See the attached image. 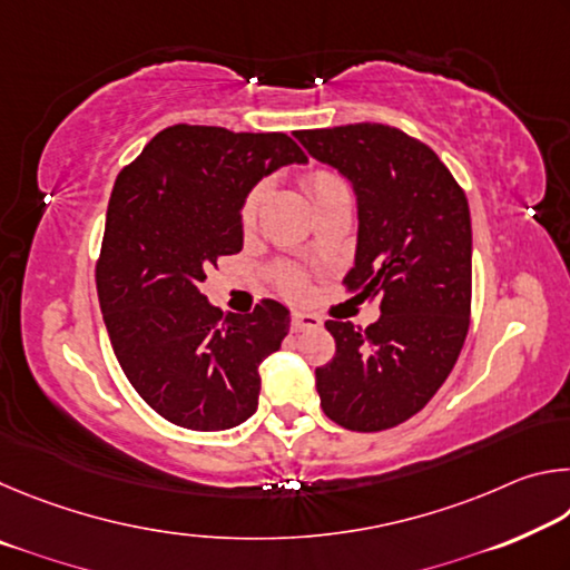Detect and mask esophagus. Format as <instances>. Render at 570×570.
Wrapping results in <instances>:
<instances>
[{"mask_svg":"<svg viewBox=\"0 0 570 570\" xmlns=\"http://www.w3.org/2000/svg\"><path fill=\"white\" fill-rule=\"evenodd\" d=\"M322 320L314 314H306V312H294L292 314V332H306V330H320Z\"/></svg>","mask_w":570,"mask_h":570,"instance_id":"34e87169","label":"esophagus"}]
</instances>
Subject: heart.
<instances>
[{
    "mask_svg": "<svg viewBox=\"0 0 570 570\" xmlns=\"http://www.w3.org/2000/svg\"><path fill=\"white\" fill-rule=\"evenodd\" d=\"M304 183H306L308 193H312L314 204L326 196H334V193L350 190V183H346L340 173L332 168L308 170ZM264 196H266V183H256V186L246 193V198L240 200V210H238L240 224L244 226L254 224L258 216V208H262V204H264ZM272 282L278 292L286 296H304V292H306V276L298 272L296 266H288V264L276 266L272 272Z\"/></svg>",
    "mask_w": 570,
    "mask_h": 570,
    "instance_id": "heart-1",
    "label": "heart"
}]
</instances>
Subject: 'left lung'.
<instances>
[{
	"instance_id": "8db88e82",
	"label": "left lung",
	"mask_w": 570,
	"mask_h": 570,
	"mask_svg": "<svg viewBox=\"0 0 570 570\" xmlns=\"http://www.w3.org/2000/svg\"><path fill=\"white\" fill-rule=\"evenodd\" d=\"M308 156L352 180L360 208L350 294L380 296L360 330L326 322L336 352L316 370L330 420L354 432L397 428L455 366L470 326L472 228L465 190L422 140L380 122L296 130Z\"/></svg>"
}]
</instances>
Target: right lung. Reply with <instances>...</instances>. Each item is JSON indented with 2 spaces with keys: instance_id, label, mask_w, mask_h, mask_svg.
Masks as SVG:
<instances>
[{
  "instance_id": "1",
  "label": "right lung",
  "mask_w": 570,
  "mask_h": 570,
  "mask_svg": "<svg viewBox=\"0 0 570 570\" xmlns=\"http://www.w3.org/2000/svg\"><path fill=\"white\" fill-rule=\"evenodd\" d=\"M306 163L286 132L170 125L115 180L95 284L125 377L160 417L196 432L256 412L258 364L288 334V308L262 298L224 314L200 284L244 246L240 200L268 173Z\"/></svg>"
}]
</instances>
